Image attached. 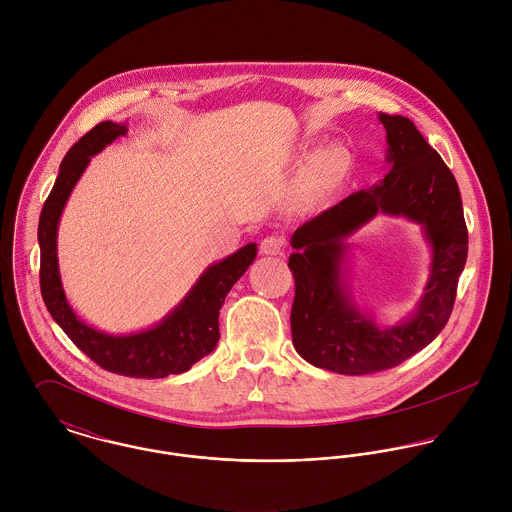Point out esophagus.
<instances>
[{"mask_svg": "<svg viewBox=\"0 0 512 512\" xmlns=\"http://www.w3.org/2000/svg\"><path fill=\"white\" fill-rule=\"evenodd\" d=\"M260 250H262V254H266V256L282 254V250H284V238H282V236H266V238L260 242Z\"/></svg>", "mask_w": 512, "mask_h": 512, "instance_id": "34e87169", "label": "esophagus"}]
</instances>
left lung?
Masks as SVG:
<instances>
[{
  "label": "left lung",
  "mask_w": 512,
  "mask_h": 512,
  "mask_svg": "<svg viewBox=\"0 0 512 512\" xmlns=\"http://www.w3.org/2000/svg\"><path fill=\"white\" fill-rule=\"evenodd\" d=\"M386 128L384 179L361 189L292 236L295 280L292 337L313 366L339 374H372L398 366L445 327L467 260V226L457 181L438 151L404 116L378 114ZM378 212L418 221L433 248V270L419 309L400 326L380 330L352 301L342 276L346 238Z\"/></svg>",
  "instance_id": "obj_1"
}]
</instances>
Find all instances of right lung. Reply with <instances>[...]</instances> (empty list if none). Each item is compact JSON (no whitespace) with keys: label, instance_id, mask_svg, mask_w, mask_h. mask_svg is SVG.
<instances>
[{"label":"right lung","instance_id":"obj_1","mask_svg":"<svg viewBox=\"0 0 512 512\" xmlns=\"http://www.w3.org/2000/svg\"><path fill=\"white\" fill-rule=\"evenodd\" d=\"M126 124L100 122L84 134L65 155L59 177L39 217L41 248V295L43 301L69 335L74 345L104 370L132 378H165L181 374L213 353L220 339L219 311L226 293L240 280L256 258L250 242L228 258L209 266L185 299L169 311L155 327L132 335H108L76 317L63 292L57 260V228L67 199L92 155L116 138L126 136Z\"/></svg>","mask_w":512,"mask_h":512}]
</instances>
